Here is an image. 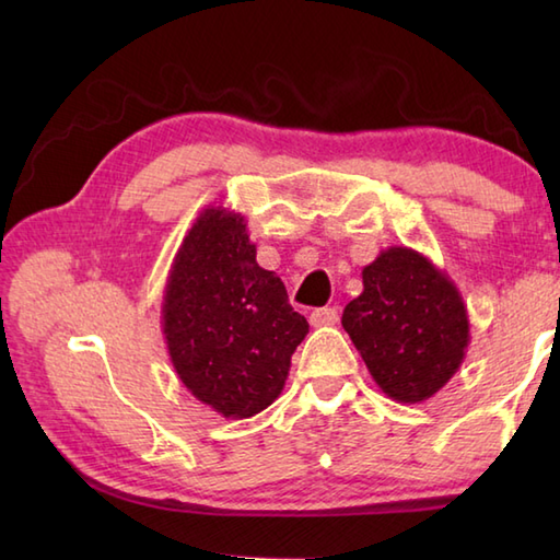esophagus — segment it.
Here are the masks:
<instances>
[{"mask_svg":"<svg viewBox=\"0 0 560 560\" xmlns=\"http://www.w3.org/2000/svg\"><path fill=\"white\" fill-rule=\"evenodd\" d=\"M339 319L337 307H317V311L311 313V325L313 327H329Z\"/></svg>","mask_w":560,"mask_h":560,"instance_id":"esophagus-1","label":"esophagus"}]
</instances>
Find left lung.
Returning a JSON list of instances; mask_svg holds the SVG:
<instances>
[{"mask_svg":"<svg viewBox=\"0 0 560 560\" xmlns=\"http://www.w3.org/2000/svg\"><path fill=\"white\" fill-rule=\"evenodd\" d=\"M341 325L389 399L419 404L443 389L469 347V315L443 269L411 247H387L363 267V293Z\"/></svg>","mask_w":560,"mask_h":560,"instance_id":"8db88e82","label":"left lung"}]
</instances>
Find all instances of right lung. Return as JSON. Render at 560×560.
Here are the masks:
<instances>
[{
    "label": "right lung",
    "mask_w": 560,
    "mask_h": 560,
    "mask_svg": "<svg viewBox=\"0 0 560 560\" xmlns=\"http://www.w3.org/2000/svg\"><path fill=\"white\" fill-rule=\"evenodd\" d=\"M245 217L199 213L177 247L163 291V337L180 383L223 419L265 411L287 385L307 335L283 281L257 265Z\"/></svg>",
    "instance_id": "obj_1"
}]
</instances>
